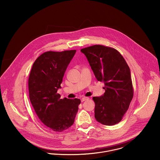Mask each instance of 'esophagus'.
Returning <instances> with one entry per match:
<instances>
[{"label":"esophagus","mask_w":160,"mask_h":160,"mask_svg":"<svg viewBox=\"0 0 160 160\" xmlns=\"http://www.w3.org/2000/svg\"><path fill=\"white\" fill-rule=\"evenodd\" d=\"M89 97H82V98H81V102H84V101L88 100H89Z\"/></svg>","instance_id":"esophagus-1"}]
</instances>
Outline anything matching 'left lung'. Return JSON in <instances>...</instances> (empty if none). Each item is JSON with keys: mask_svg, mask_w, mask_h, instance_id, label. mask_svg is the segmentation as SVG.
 Returning a JSON list of instances; mask_svg holds the SVG:
<instances>
[{"mask_svg": "<svg viewBox=\"0 0 160 160\" xmlns=\"http://www.w3.org/2000/svg\"><path fill=\"white\" fill-rule=\"evenodd\" d=\"M98 81L105 84L104 94L93 97L95 118L100 123L119 122L129 108L134 89L129 66L114 48L94 45L82 48Z\"/></svg>", "mask_w": 160, "mask_h": 160, "instance_id": "1", "label": "left lung"}]
</instances>
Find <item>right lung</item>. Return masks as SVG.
<instances>
[{
	"label": "right lung",
	"mask_w": 160,
	"mask_h": 160,
	"mask_svg": "<svg viewBox=\"0 0 160 160\" xmlns=\"http://www.w3.org/2000/svg\"><path fill=\"white\" fill-rule=\"evenodd\" d=\"M76 50L48 51L34 62L28 78L31 103L41 121L50 130L62 132L74 122L80 99L60 98L57 90Z\"/></svg>",
	"instance_id": "obj_1"
}]
</instances>
